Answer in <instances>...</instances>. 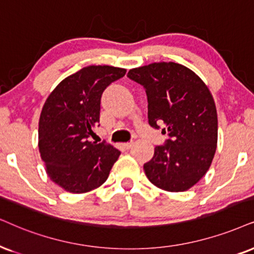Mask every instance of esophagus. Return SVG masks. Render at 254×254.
Segmentation results:
<instances>
[{
	"mask_svg": "<svg viewBox=\"0 0 254 254\" xmlns=\"http://www.w3.org/2000/svg\"><path fill=\"white\" fill-rule=\"evenodd\" d=\"M132 145H133L132 142H130V143H124V144H123V147H124L125 150H130L131 147H132Z\"/></svg>",
	"mask_w": 254,
	"mask_h": 254,
	"instance_id": "esophagus-1",
	"label": "esophagus"
}]
</instances>
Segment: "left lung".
Instances as JSON below:
<instances>
[{"mask_svg": "<svg viewBox=\"0 0 254 254\" xmlns=\"http://www.w3.org/2000/svg\"><path fill=\"white\" fill-rule=\"evenodd\" d=\"M127 77L145 89L149 124L163 125L162 133L169 136L144 164L146 177L162 190H189L210 169L217 149V109L210 90L192 70L173 62L131 69Z\"/></svg>", "mask_w": 254, "mask_h": 254, "instance_id": "left-lung-1", "label": "left lung"}]
</instances>
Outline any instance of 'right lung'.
<instances>
[{"label": "right lung", "mask_w": 254, "mask_h": 254, "mask_svg": "<svg viewBox=\"0 0 254 254\" xmlns=\"http://www.w3.org/2000/svg\"><path fill=\"white\" fill-rule=\"evenodd\" d=\"M127 70L89 65L64 78L47 98L38 122V149L51 181L84 193L107 181L121 151L90 142L99 123L102 94Z\"/></svg>", "instance_id": "right-lung-1"}]
</instances>
